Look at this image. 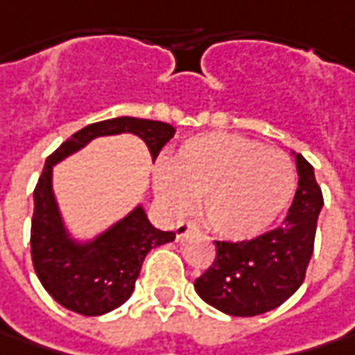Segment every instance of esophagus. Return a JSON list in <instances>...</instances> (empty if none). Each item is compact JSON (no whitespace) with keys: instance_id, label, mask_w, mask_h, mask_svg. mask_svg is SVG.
I'll list each match as a JSON object with an SVG mask.
<instances>
[{"instance_id":"esophagus-1","label":"esophagus","mask_w":355,"mask_h":355,"mask_svg":"<svg viewBox=\"0 0 355 355\" xmlns=\"http://www.w3.org/2000/svg\"><path fill=\"white\" fill-rule=\"evenodd\" d=\"M194 230V226L191 223H178L177 228H175V232H177V239H184L187 234H191Z\"/></svg>"}]
</instances>
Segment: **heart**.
<instances>
[{"label": "heart", "instance_id": "b5f03b06", "mask_svg": "<svg viewBox=\"0 0 355 355\" xmlns=\"http://www.w3.org/2000/svg\"><path fill=\"white\" fill-rule=\"evenodd\" d=\"M155 193L171 214L202 200V220L226 240H248L274 223L294 193V168L282 153L232 132L189 139L155 171Z\"/></svg>", "mask_w": 355, "mask_h": 355}]
</instances>
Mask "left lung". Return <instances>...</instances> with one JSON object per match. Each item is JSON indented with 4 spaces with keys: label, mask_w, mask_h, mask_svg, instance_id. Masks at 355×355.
I'll return each instance as SVG.
<instances>
[{
    "label": "left lung",
    "mask_w": 355,
    "mask_h": 355,
    "mask_svg": "<svg viewBox=\"0 0 355 355\" xmlns=\"http://www.w3.org/2000/svg\"><path fill=\"white\" fill-rule=\"evenodd\" d=\"M298 191L280 228L254 240L214 242L212 266L194 280V290L228 316H258L284 304L304 282L314 252L318 214L324 207L314 166L294 153Z\"/></svg>",
    "instance_id": "left-lung-1"
}]
</instances>
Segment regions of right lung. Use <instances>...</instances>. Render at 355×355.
Segmentation results:
<instances>
[{
	"mask_svg": "<svg viewBox=\"0 0 355 355\" xmlns=\"http://www.w3.org/2000/svg\"><path fill=\"white\" fill-rule=\"evenodd\" d=\"M123 132L137 135L155 161L159 150L173 139L175 127L137 116H115L87 125L45 161L33 191V268L55 302L83 316H101L125 304L131 298L145 256L175 240V232H164L150 224L143 205H137L93 239H75L65 224L53 191V166L97 137Z\"/></svg>",
	"mask_w": 355,
	"mask_h": 355,
	"instance_id": "obj_1",
	"label": "right lung"
}]
</instances>
